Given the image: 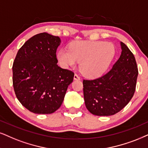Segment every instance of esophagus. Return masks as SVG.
<instances>
[{
	"label": "esophagus",
	"instance_id": "34e87169",
	"mask_svg": "<svg viewBox=\"0 0 148 148\" xmlns=\"http://www.w3.org/2000/svg\"><path fill=\"white\" fill-rule=\"evenodd\" d=\"M74 80H78L80 79V78L77 75V74H74Z\"/></svg>",
	"mask_w": 148,
	"mask_h": 148
}]
</instances>
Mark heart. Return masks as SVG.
<instances>
[{
    "label": "heart",
    "instance_id": "1",
    "mask_svg": "<svg viewBox=\"0 0 148 148\" xmlns=\"http://www.w3.org/2000/svg\"><path fill=\"white\" fill-rule=\"evenodd\" d=\"M115 55V48L109 42L80 41L72 43L69 49L62 48L57 54L63 68L76 66L80 62L81 72L87 77L102 75L111 65Z\"/></svg>",
    "mask_w": 148,
    "mask_h": 148
}]
</instances>
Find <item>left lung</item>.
<instances>
[{
	"instance_id": "1",
	"label": "left lung",
	"mask_w": 148,
	"mask_h": 148,
	"mask_svg": "<svg viewBox=\"0 0 148 148\" xmlns=\"http://www.w3.org/2000/svg\"><path fill=\"white\" fill-rule=\"evenodd\" d=\"M119 59L104 75L83 80L85 106L93 115L110 116L123 109L135 91L138 68L135 58L127 46L120 42Z\"/></svg>"
}]
</instances>
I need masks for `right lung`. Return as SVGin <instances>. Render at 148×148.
I'll use <instances>...</instances> for the list:
<instances>
[{"label": "right lung", "instance_id": "right-lung-1", "mask_svg": "<svg viewBox=\"0 0 148 148\" xmlns=\"http://www.w3.org/2000/svg\"><path fill=\"white\" fill-rule=\"evenodd\" d=\"M61 39L47 33L24 43L13 64V85L17 98L29 111L50 114L60 107L74 74L58 66L56 56Z\"/></svg>", "mask_w": 148, "mask_h": 148}]
</instances>
